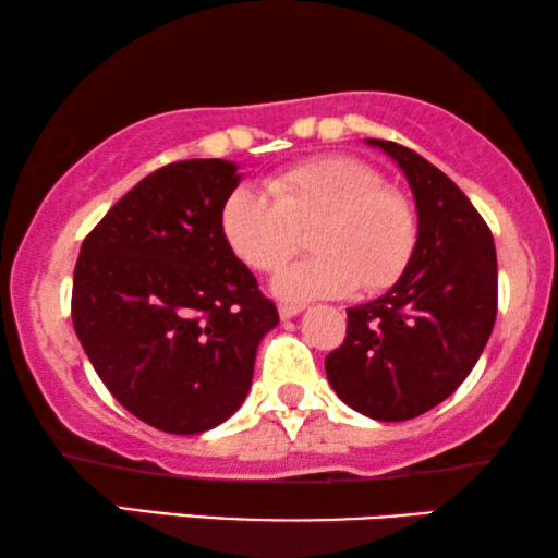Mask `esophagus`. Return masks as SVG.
Returning <instances> with one entry per match:
<instances>
[{"mask_svg": "<svg viewBox=\"0 0 558 558\" xmlns=\"http://www.w3.org/2000/svg\"><path fill=\"white\" fill-rule=\"evenodd\" d=\"M302 310H304V304H279V315L284 317V319L300 315Z\"/></svg>", "mask_w": 558, "mask_h": 558, "instance_id": "34e87169", "label": "esophagus"}]
</instances>
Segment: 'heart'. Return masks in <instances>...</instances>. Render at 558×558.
Masks as SVG:
<instances>
[{
	"instance_id": "b5f03b06",
	"label": "heart",
	"mask_w": 558,
	"mask_h": 558,
	"mask_svg": "<svg viewBox=\"0 0 558 558\" xmlns=\"http://www.w3.org/2000/svg\"><path fill=\"white\" fill-rule=\"evenodd\" d=\"M266 195L235 187L220 205L228 248L248 269L274 274L310 233L315 256L277 279L289 300L340 296L361 287L376 294L393 287L416 248V210L384 174L350 155H323L289 165L264 180Z\"/></svg>"
}]
</instances>
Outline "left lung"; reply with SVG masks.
Returning a JSON list of instances; mask_svg holds the SVG:
<instances>
[{"instance_id":"1","label":"left lung","mask_w":558,"mask_h":558,"mask_svg":"<svg viewBox=\"0 0 558 558\" xmlns=\"http://www.w3.org/2000/svg\"><path fill=\"white\" fill-rule=\"evenodd\" d=\"M407 174L418 213L414 256L384 296L348 310L327 380L348 407L403 422L457 391L498 315L493 233L468 195L414 149L368 140Z\"/></svg>"}]
</instances>
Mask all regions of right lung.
<instances>
[{
	"mask_svg": "<svg viewBox=\"0 0 558 558\" xmlns=\"http://www.w3.org/2000/svg\"><path fill=\"white\" fill-rule=\"evenodd\" d=\"M239 180L223 159L159 167L98 220L75 262V335L113 399L159 432L226 422L279 323L220 233V205Z\"/></svg>",
	"mask_w": 558,
	"mask_h": 558,
	"instance_id": "1",
	"label": "right lung"
}]
</instances>
